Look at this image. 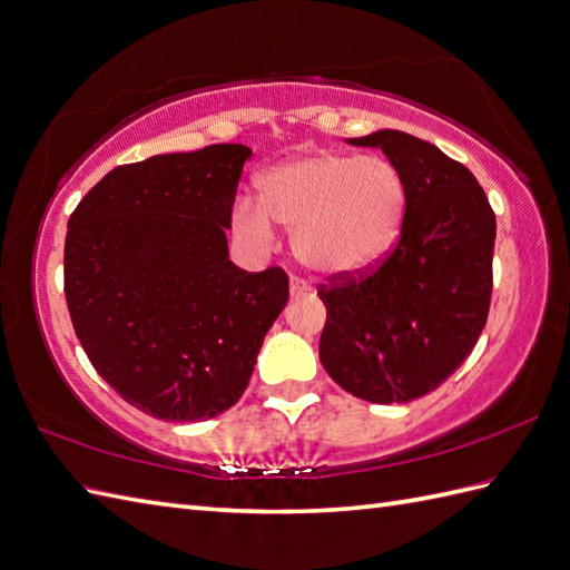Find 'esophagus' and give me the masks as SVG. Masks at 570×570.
<instances>
[{"instance_id": "esophagus-1", "label": "esophagus", "mask_w": 570, "mask_h": 570, "mask_svg": "<svg viewBox=\"0 0 570 570\" xmlns=\"http://www.w3.org/2000/svg\"><path fill=\"white\" fill-rule=\"evenodd\" d=\"M308 288V284L306 282H303L301 279V276H291V294H294V296H298V294H303V291H306Z\"/></svg>"}]
</instances>
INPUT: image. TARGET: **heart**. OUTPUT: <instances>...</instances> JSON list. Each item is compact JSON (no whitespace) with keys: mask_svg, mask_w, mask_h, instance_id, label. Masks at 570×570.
Segmentation results:
<instances>
[{"mask_svg":"<svg viewBox=\"0 0 570 570\" xmlns=\"http://www.w3.org/2000/svg\"><path fill=\"white\" fill-rule=\"evenodd\" d=\"M259 202H240L235 228L269 245L274 220L294 228V247L321 274L366 269L389 253L407 208V187L383 157L315 153L272 167L259 179Z\"/></svg>","mask_w":570,"mask_h":570,"instance_id":"1","label":"heart"}]
</instances>
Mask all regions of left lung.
I'll return each mask as SVG.
<instances>
[{
  "instance_id": "obj_1",
  "label": "left lung",
  "mask_w": 570,
  "mask_h": 570,
  "mask_svg": "<svg viewBox=\"0 0 570 570\" xmlns=\"http://www.w3.org/2000/svg\"><path fill=\"white\" fill-rule=\"evenodd\" d=\"M350 142L389 155L407 208L386 255L317 286L327 311L321 362L356 399L405 403L452 376L483 333L495 214L471 171L428 140L376 130Z\"/></svg>"
}]
</instances>
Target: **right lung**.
I'll return each instance as SVG.
<instances>
[{"label": "right lung", "instance_id": "1", "mask_svg": "<svg viewBox=\"0 0 570 570\" xmlns=\"http://www.w3.org/2000/svg\"><path fill=\"white\" fill-rule=\"evenodd\" d=\"M245 145L155 155L111 169L68 220L65 298L77 340L126 403L169 422L240 401L288 301L282 267L245 272L225 228Z\"/></svg>", "mask_w": 570, "mask_h": 570}]
</instances>
